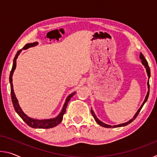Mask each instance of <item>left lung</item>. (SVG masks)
Instances as JSON below:
<instances>
[{"instance_id": "1", "label": "left lung", "mask_w": 157, "mask_h": 157, "mask_svg": "<svg viewBox=\"0 0 157 157\" xmlns=\"http://www.w3.org/2000/svg\"><path fill=\"white\" fill-rule=\"evenodd\" d=\"M140 59H141V62H142V63H143V65L145 66V68H146V71H147V76H148V78H150V67H149L148 63H147V60H146V59H145V57H144V56H143V55L142 54V53H140ZM147 87H148V91H147V95H146V97H145V98L144 102H143L142 105L140 106V107L139 109V110L137 111V112H136V113H135V115H134V117H133V118H132L131 120H129L128 122H127V123H122V124H117V125H113V126H111V125H109V124H105V123H102V121H100L99 120V119H98V118H97L96 116H95V113L94 112V111H93V110L91 109V112L92 116H94L95 121H96V123H97L98 124H100V125H101L102 127H106V128H111V127H112V128H113V127H123V126L127 125V124H129V123H131L133 121H134L135 118H136L137 116H138V114L139 113V112L140 111V109H142L143 106L144 105V104L146 102V101L147 100V98H148V96H149V93H150V84H149V81L147 82Z\"/></svg>"}]
</instances>
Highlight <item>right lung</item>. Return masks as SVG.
Masks as SVG:
<instances>
[{"label": "right lung", "mask_w": 157, "mask_h": 157, "mask_svg": "<svg viewBox=\"0 0 157 157\" xmlns=\"http://www.w3.org/2000/svg\"><path fill=\"white\" fill-rule=\"evenodd\" d=\"M38 44V42H34V43L31 44H25V46L22 49L18 50L16 54L14 61H13V65H12V68L11 71H10V88H11V98H12V104L14 106V108L18 116H19L21 118L23 119V121L25 122V123L28 124V126H30L33 128H39V129H48V128H52V127H54L57 126V124H59L61 122H62L63 119V114L65 113L66 107H67L68 103L69 101H70L71 98H72L74 94H75V92H73V94L69 95L66 100V102L64 105L63 106V108L62 111H61L60 113L58 115L57 117H55L54 118H50V119H44V120H37V119H34L30 118V117L28 116L26 114L23 112L20 107L19 105H18V100L17 98H16V95L14 92V89H13V84H12V75L13 73L14 72V70L16 68V66H17V59L18 58V56L19 55L21 52L22 51V50H26L28 49V48L35 46Z\"/></svg>", "instance_id": "right-lung-1"}]
</instances>
